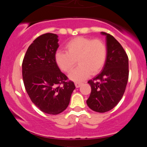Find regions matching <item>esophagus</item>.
I'll return each instance as SVG.
<instances>
[{
	"label": "esophagus",
	"instance_id": "esophagus-1",
	"mask_svg": "<svg viewBox=\"0 0 147 147\" xmlns=\"http://www.w3.org/2000/svg\"><path fill=\"white\" fill-rule=\"evenodd\" d=\"M75 84L76 88H79V87L81 86V85H82V82H75Z\"/></svg>",
	"mask_w": 147,
	"mask_h": 147
}]
</instances>
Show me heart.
<instances>
[{
  "label": "heart",
  "instance_id": "heart-1",
  "mask_svg": "<svg viewBox=\"0 0 147 147\" xmlns=\"http://www.w3.org/2000/svg\"><path fill=\"white\" fill-rule=\"evenodd\" d=\"M65 52H57L55 61L61 71L69 72L78 66L69 75V77L75 82H81L90 75L98 73L105 65L107 58V47L99 38L92 39L78 36L69 41L65 45Z\"/></svg>",
  "mask_w": 147,
  "mask_h": 147
}]
</instances>
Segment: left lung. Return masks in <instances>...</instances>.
Masks as SVG:
<instances>
[{"mask_svg": "<svg viewBox=\"0 0 147 147\" xmlns=\"http://www.w3.org/2000/svg\"><path fill=\"white\" fill-rule=\"evenodd\" d=\"M107 58L102 71L89 80L91 92L87 105L95 112L113 109L122 98L129 79V58L125 50L112 35L106 32Z\"/></svg>", "mask_w": 147, "mask_h": 147, "instance_id": "8db88e82", "label": "left lung"}]
</instances>
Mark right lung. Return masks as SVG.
I'll use <instances>...</instances> for the list:
<instances>
[{
  "instance_id": "right-lung-1",
  "label": "right lung",
  "mask_w": 147,
  "mask_h": 147,
  "mask_svg": "<svg viewBox=\"0 0 147 147\" xmlns=\"http://www.w3.org/2000/svg\"><path fill=\"white\" fill-rule=\"evenodd\" d=\"M58 41L55 34L37 37L27 50L22 63L23 83L30 99L50 115L66 109L75 88L74 82L68 81L55 61Z\"/></svg>"
}]
</instances>
